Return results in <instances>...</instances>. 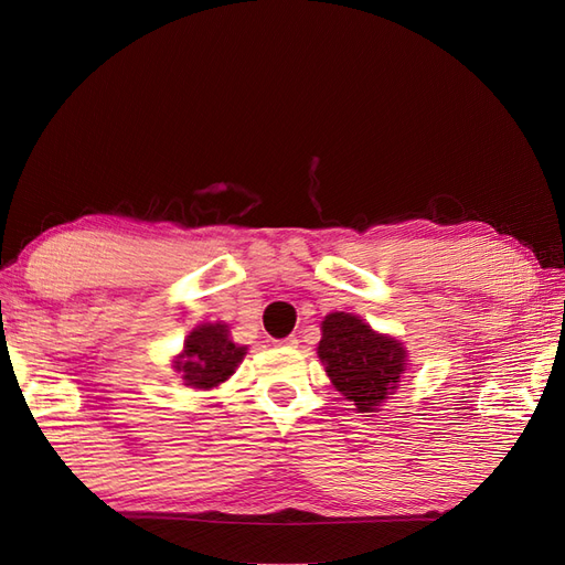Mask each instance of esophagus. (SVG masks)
Listing matches in <instances>:
<instances>
[{
  "instance_id": "esophagus-1",
  "label": "esophagus",
  "mask_w": 565,
  "mask_h": 565,
  "mask_svg": "<svg viewBox=\"0 0 565 565\" xmlns=\"http://www.w3.org/2000/svg\"><path fill=\"white\" fill-rule=\"evenodd\" d=\"M299 344V339L292 334V337H285V339H278L276 347H282V349H295Z\"/></svg>"
}]
</instances>
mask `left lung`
<instances>
[{
    "instance_id": "1",
    "label": "left lung",
    "mask_w": 565,
    "mask_h": 565,
    "mask_svg": "<svg viewBox=\"0 0 565 565\" xmlns=\"http://www.w3.org/2000/svg\"><path fill=\"white\" fill-rule=\"evenodd\" d=\"M320 332L318 358L332 386L358 413H380L409 365L403 341L372 330L361 316L344 311L324 316Z\"/></svg>"
}]
</instances>
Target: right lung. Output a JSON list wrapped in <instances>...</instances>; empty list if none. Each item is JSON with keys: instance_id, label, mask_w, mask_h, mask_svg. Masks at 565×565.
Here are the masks:
<instances>
[{"instance_id": "right-lung-1", "label": "right lung", "mask_w": 565, "mask_h": 565, "mask_svg": "<svg viewBox=\"0 0 565 565\" xmlns=\"http://www.w3.org/2000/svg\"><path fill=\"white\" fill-rule=\"evenodd\" d=\"M245 355L247 347L235 344L226 322H200L185 337L181 353L174 355L172 370L188 388L212 391L231 380Z\"/></svg>"}]
</instances>
